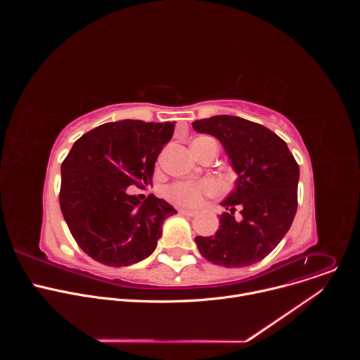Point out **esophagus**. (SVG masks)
<instances>
[{"mask_svg":"<svg viewBox=\"0 0 360 360\" xmlns=\"http://www.w3.org/2000/svg\"><path fill=\"white\" fill-rule=\"evenodd\" d=\"M181 215H185V217H195L196 212L195 211H189V210H179L178 211Z\"/></svg>","mask_w":360,"mask_h":360,"instance_id":"34e87169","label":"esophagus"}]
</instances>
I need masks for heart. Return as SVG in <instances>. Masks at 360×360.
<instances>
[{"mask_svg":"<svg viewBox=\"0 0 360 360\" xmlns=\"http://www.w3.org/2000/svg\"><path fill=\"white\" fill-rule=\"evenodd\" d=\"M208 145H214L218 150V142L211 136H199L192 142V149H202ZM217 185L212 181H179L169 185L165 189V196L181 207L195 208L203 200L205 196H211L217 192Z\"/></svg>","mask_w":360,"mask_h":360,"instance_id":"heart-1","label":"heart"}]
</instances>
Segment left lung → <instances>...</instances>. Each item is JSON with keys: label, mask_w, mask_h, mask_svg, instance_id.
I'll use <instances>...</instances> for the list:
<instances>
[{"label": "left lung", "mask_w": 360, "mask_h": 360, "mask_svg": "<svg viewBox=\"0 0 360 360\" xmlns=\"http://www.w3.org/2000/svg\"><path fill=\"white\" fill-rule=\"evenodd\" d=\"M193 129L221 141L233 169L236 186L221 203L215 235L196 236L205 259L226 268L262 261L289 231L297 210L299 165L286 142L266 127L239 117L217 115L195 121ZM241 208L243 219L233 217Z\"/></svg>", "instance_id": "obj_1"}]
</instances>
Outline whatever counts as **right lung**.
<instances>
[{"label": "right lung", "instance_id": "obj_1", "mask_svg": "<svg viewBox=\"0 0 360 360\" xmlns=\"http://www.w3.org/2000/svg\"><path fill=\"white\" fill-rule=\"evenodd\" d=\"M174 122L125 120L77 139L61 165L60 207L78 246L107 266L136 264L155 250L162 224L176 214L152 193L141 202L128 186L150 185Z\"/></svg>", "mask_w": 360, "mask_h": 360}]
</instances>
